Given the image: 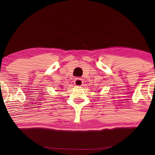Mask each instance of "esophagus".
Listing matches in <instances>:
<instances>
[{
	"mask_svg": "<svg viewBox=\"0 0 155 155\" xmlns=\"http://www.w3.org/2000/svg\"><path fill=\"white\" fill-rule=\"evenodd\" d=\"M82 84H83L82 79H80V78H76V79H75V80H74V84H75L76 86L80 87L82 85Z\"/></svg>",
	"mask_w": 155,
	"mask_h": 155,
	"instance_id": "esophagus-1",
	"label": "esophagus"
}]
</instances>
